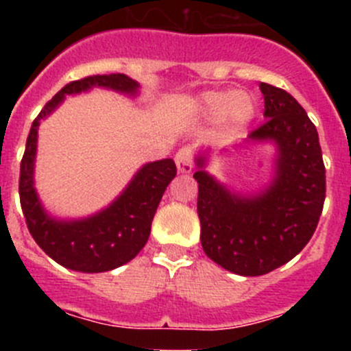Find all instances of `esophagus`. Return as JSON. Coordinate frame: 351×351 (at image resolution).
Returning a JSON list of instances; mask_svg holds the SVG:
<instances>
[{
  "instance_id": "1",
  "label": "esophagus",
  "mask_w": 351,
  "mask_h": 351,
  "mask_svg": "<svg viewBox=\"0 0 351 351\" xmlns=\"http://www.w3.org/2000/svg\"><path fill=\"white\" fill-rule=\"evenodd\" d=\"M176 168L180 173H190L193 169V154L190 147H182L175 156Z\"/></svg>"
}]
</instances>
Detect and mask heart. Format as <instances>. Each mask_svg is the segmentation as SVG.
Instances as JSON below:
<instances>
[{"label":"heart","mask_w":351,"mask_h":351,"mask_svg":"<svg viewBox=\"0 0 351 351\" xmlns=\"http://www.w3.org/2000/svg\"><path fill=\"white\" fill-rule=\"evenodd\" d=\"M200 110L210 119H226L234 125L247 123L254 115V100L247 93L234 91H207L200 97Z\"/></svg>","instance_id":"heart-1"}]
</instances>
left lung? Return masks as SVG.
Wrapping results in <instances>:
<instances>
[{
	"mask_svg": "<svg viewBox=\"0 0 351 351\" xmlns=\"http://www.w3.org/2000/svg\"><path fill=\"white\" fill-rule=\"evenodd\" d=\"M265 122L253 141L277 144L275 178L265 192L241 197L229 192L204 169L198 156L197 212L205 254L226 270L258 277L282 267L304 250L319 222L326 197V169L316 125L299 101L261 83Z\"/></svg>",
	"mask_w": 351,
	"mask_h": 351,
	"instance_id": "left-lung-1",
	"label": "left lung"
}]
</instances>
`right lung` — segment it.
<instances>
[{"mask_svg": "<svg viewBox=\"0 0 351 351\" xmlns=\"http://www.w3.org/2000/svg\"><path fill=\"white\" fill-rule=\"evenodd\" d=\"M93 86L136 95L139 83L125 74H97L71 81L45 104L30 127L20 165V204L25 222L35 243L62 267L84 274H100L119 268L137 256L151 232V222L166 186L176 175L173 159L144 165L122 195L91 217L58 221L42 207L34 189V162L37 154V130L66 95L88 91Z\"/></svg>", "mask_w": 351, "mask_h": 351, "instance_id": "1", "label": "right lung"}]
</instances>
